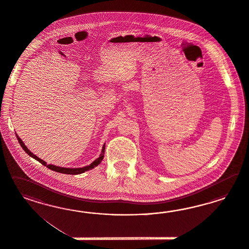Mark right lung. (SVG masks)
<instances>
[{"mask_svg": "<svg viewBox=\"0 0 249 249\" xmlns=\"http://www.w3.org/2000/svg\"><path fill=\"white\" fill-rule=\"evenodd\" d=\"M17 136V134H16ZM17 140H18V142H19V143L20 145L22 146V148L23 149V151H25L29 156H31L32 158L36 159V160H38L40 163H42L43 165L46 166L48 169H50V170H52V171H54V172H57V173H61V174H83L85 172H87V171H89L91 169H93V168H95L96 166H98L100 162H101V160H103L104 158V154H105V144L103 145V148H102V151H101V154L99 155V157H98L96 160H94L92 163H91L90 165L86 166V167H83V168H73V169H71V168H62V167H58V166H54L51 165V164H46V162L44 161L43 160H41V159L38 158L36 157L34 153H32L28 149H27V147L24 145L23 142H22V140L17 136Z\"/></svg>", "mask_w": 249, "mask_h": 249, "instance_id": "obj_1", "label": "right lung"}]
</instances>
